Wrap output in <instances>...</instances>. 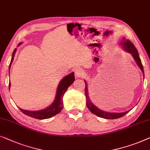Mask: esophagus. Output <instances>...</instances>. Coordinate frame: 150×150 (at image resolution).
<instances>
[{"mask_svg":"<svg viewBox=\"0 0 150 150\" xmlns=\"http://www.w3.org/2000/svg\"><path fill=\"white\" fill-rule=\"evenodd\" d=\"M84 71L80 70V69H78L75 71V76L76 78H82V77H84Z\"/></svg>","mask_w":150,"mask_h":150,"instance_id":"obj_1","label":"esophagus"}]
</instances>
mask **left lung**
I'll use <instances>...</instances> for the list:
<instances>
[{
  "instance_id": "1",
  "label": "left lung",
  "mask_w": 150,
  "mask_h": 150,
  "mask_svg": "<svg viewBox=\"0 0 150 150\" xmlns=\"http://www.w3.org/2000/svg\"><path fill=\"white\" fill-rule=\"evenodd\" d=\"M125 40V38H124V40ZM121 45L123 46V49L125 50L126 51L129 52V53H131L132 55H133V58L135 60V62L137 63V64L138 65V66L141 68V70H142V72L144 75V68H143V65L142 63V61H141V59L139 57V55L138 51L137 49L134 47V45L133 44V42L130 40H126L125 42H121ZM85 82V95H86V106L88 108V110L93 113L96 115V116L101 117V118H103L105 119H117L120 118V117H122L123 116H125V114H127L129 111H127L125 112H122V113H109V112H103L101 111V110H99L97 108L96 106L93 105L92 103V102L90 101L89 99V96H88V89H87V84L86 82Z\"/></svg>"
}]
</instances>
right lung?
<instances>
[{
	"mask_svg": "<svg viewBox=\"0 0 150 150\" xmlns=\"http://www.w3.org/2000/svg\"><path fill=\"white\" fill-rule=\"evenodd\" d=\"M20 44V43H19ZM16 51V49L13 52L12 58L11 60V63L9 65V70L13 60L15 53ZM74 73L71 72L70 74H68L66 76H65L64 79L62 80V81L59 82V85L57 87V94H56L55 99L54 100L53 103L51 105L46 109L39 110V111H28V110H24L19 108L20 111L23 113V114L27 115L28 116L32 117V118L40 119V120H43V119H47L51 118L52 116H55L56 114H59L63 109V97L65 92L68 89V88L70 86L71 84L74 81ZM11 82H9L8 84V87L10 88Z\"/></svg>",
	"mask_w": 150,
	"mask_h": 150,
	"instance_id": "add662e5",
	"label": "right lung"
}]
</instances>
